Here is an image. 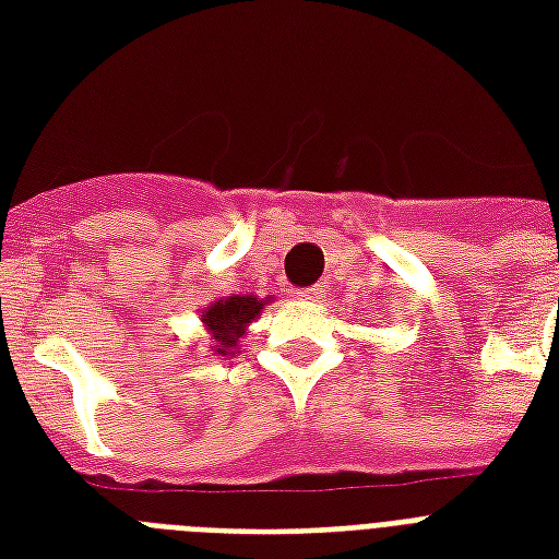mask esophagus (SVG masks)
Wrapping results in <instances>:
<instances>
[{"label":"esophagus","instance_id":"obj_1","mask_svg":"<svg viewBox=\"0 0 559 559\" xmlns=\"http://www.w3.org/2000/svg\"><path fill=\"white\" fill-rule=\"evenodd\" d=\"M324 296V289L319 287V284H316V287H307V289H301V298H305V301H319V298Z\"/></svg>","mask_w":559,"mask_h":559}]
</instances>
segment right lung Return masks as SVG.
<instances>
[{"mask_svg": "<svg viewBox=\"0 0 559 559\" xmlns=\"http://www.w3.org/2000/svg\"><path fill=\"white\" fill-rule=\"evenodd\" d=\"M275 298L258 296H226L202 307V328L209 333V348L214 357H231L240 354V340L249 331V324L263 313V305H270Z\"/></svg>", "mask_w": 559, "mask_h": 559, "instance_id": "add662e5", "label": "right lung"}]
</instances>
